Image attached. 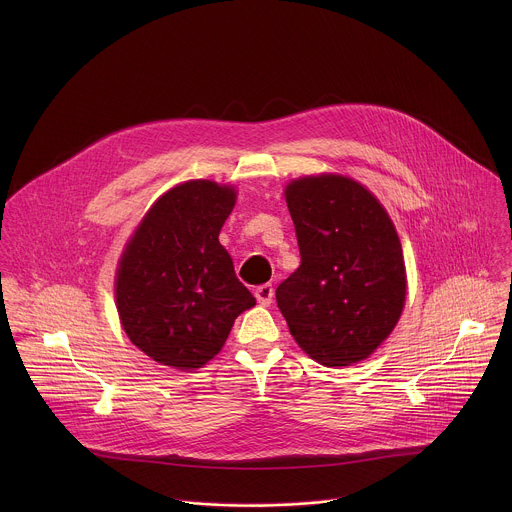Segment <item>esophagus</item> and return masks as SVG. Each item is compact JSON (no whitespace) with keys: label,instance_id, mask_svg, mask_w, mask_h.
<instances>
[{"label":"esophagus","instance_id":"1","mask_svg":"<svg viewBox=\"0 0 512 512\" xmlns=\"http://www.w3.org/2000/svg\"><path fill=\"white\" fill-rule=\"evenodd\" d=\"M254 295L260 305H270L274 301V288H272V284H262L256 288Z\"/></svg>","mask_w":512,"mask_h":512}]
</instances>
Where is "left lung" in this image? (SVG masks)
I'll return each instance as SVG.
<instances>
[{
  "label": "left lung",
  "instance_id": "8db88e82",
  "mask_svg": "<svg viewBox=\"0 0 512 512\" xmlns=\"http://www.w3.org/2000/svg\"><path fill=\"white\" fill-rule=\"evenodd\" d=\"M301 264L276 299L297 345L317 363L366 359L396 327L406 272L402 246L382 205L341 175L288 185Z\"/></svg>",
  "mask_w": 512,
  "mask_h": 512
}]
</instances>
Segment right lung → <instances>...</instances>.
<instances>
[{
	"label": "right lung",
	"instance_id": "add662e5",
	"mask_svg": "<svg viewBox=\"0 0 512 512\" xmlns=\"http://www.w3.org/2000/svg\"><path fill=\"white\" fill-rule=\"evenodd\" d=\"M236 193L215 181L173 187L147 211L120 260L116 303L130 341L161 365L211 361L234 319L256 305L219 232Z\"/></svg>",
	"mask_w": 512,
	"mask_h": 512
}]
</instances>
